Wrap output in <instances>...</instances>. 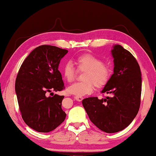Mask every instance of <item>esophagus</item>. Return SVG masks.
I'll return each instance as SVG.
<instances>
[{
  "instance_id": "34e87169",
  "label": "esophagus",
  "mask_w": 156,
  "mask_h": 156,
  "mask_svg": "<svg viewBox=\"0 0 156 156\" xmlns=\"http://www.w3.org/2000/svg\"><path fill=\"white\" fill-rule=\"evenodd\" d=\"M74 99H76V101H79V102H80V101H83V98L81 97V96H74Z\"/></svg>"
}]
</instances>
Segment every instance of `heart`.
Masks as SVG:
<instances>
[{"label":"heart","mask_w":156,"mask_h":156,"mask_svg":"<svg viewBox=\"0 0 156 156\" xmlns=\"http://www.w3.org/2000/svg\"><path fill=\"white\" fill-rule=\"evenodd\" d=\"M75 64L79 71H85L83 82L74 83L67 87L68 93L78 96L90 94L94 87L103 88L107 85L112 76V69L99 58L90 53H84L75 59ZM61 72L65 80L71 83L75 80L77 71L71 62L63 65Z\"/></svg>","instance_id":"obj_1"}]
</instances>
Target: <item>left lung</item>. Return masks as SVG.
Masks as SVG:
<instances>
[{"label": "left lung", "mask_w": 156, "mask_h": 156, "mask_svg": "<svg viewBox=\"0 0 156 156\" xmlns=\"http://www.w3.org/2000/svg\"><path fill=\"white\" fill-rule=\"evenodd\" d=\"M114 73L102 93L105 98L89 97L83 105L91 122L103 132L121 131L130 125L139 111L142 77L137 61L121 45L114 46Z\"/></svg>", "instance_id": "1"}]
</instances>
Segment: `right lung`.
<instances>
[{
  "mask_svg": "<svg viewBox=\"0 0 156 156\" xmlns=\"http://www.w3.org/2000/svg\"><path fill=\"white\" fill-rule=\"evenodd\" d=\"M67 53L57 46H39L25 59L17 74L15 91L21 117L37 132L52 131L66 118L62 109L64 96L52 91L65 89L58 66ZM48 93L53 95L47 97Z\"/></svg>",
  "mask_w": 156,
  "mask_h": 156,
  "instance_id": "right-lung-1",
  "label": "right lung"
}]
</instances>
